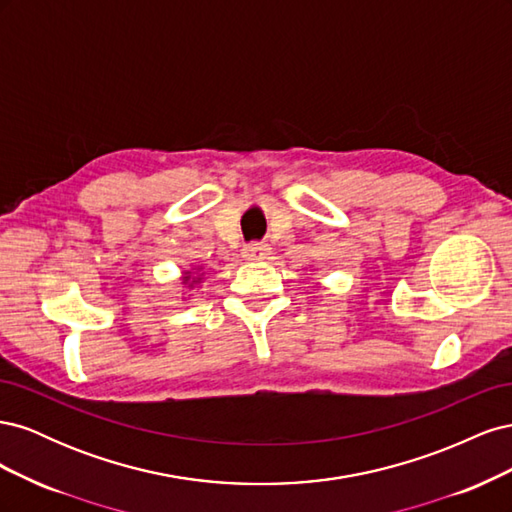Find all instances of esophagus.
I'll return each instance as SVG.
<instances>
[{"label": "esophagus", "instance_id": "1", "mask_svg": "<svg viewBox=\"0 0 512 512\" xmlns=\"http://www.w3.org/2000/svg\"><path fill=\"white\" fill-rule=\"evenodd\" d=\"M271 254V247L267 243H250L243 247V256L247 260H267Z\"/></svg>", "mask_w": 512, "mask_h": 512}]
</instances>
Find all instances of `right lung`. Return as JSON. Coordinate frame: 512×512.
<instances>
[{"instance_id":"right-lung-1","label":"right lung","mask_w":512,"mask_h":512,"mask_svg":"<svg viewBox=\"0 0 512 512\" xmlns=\"http://www.w3.org/2000/svg\"><path fill=\"white\" fill-rule=\"evenodd\" d=\"M200 271V267H196V269H192V271H183V277H181V284L188 288V290H192L194 288V284H200L203 282V275L198 273Z\"/></svg>"}]
</instances>
